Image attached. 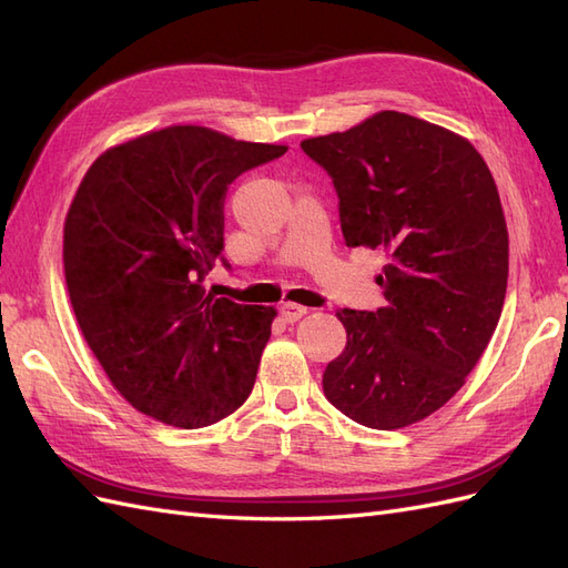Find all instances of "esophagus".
Instances as JSON below:
<instances>
[{"label":"esophagus","instance_id":"esophagus-1","mask_svg":"<svg viewBox=\"0 0 568 568\" xmlns=\"http://www.w3.org/2000/svg\"><path fill=\"white\" fill-rule=\"evenodd\" d=\"M305 313H307V307L298 305V303H282L280 305V315L284 322H298Z\"/></svg>","mask_w":568,"mask_h":568}]
</instances>
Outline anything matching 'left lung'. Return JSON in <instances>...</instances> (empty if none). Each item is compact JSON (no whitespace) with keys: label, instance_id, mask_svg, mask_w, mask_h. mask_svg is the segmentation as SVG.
I'll use <instances>...</instances> for the list:
<instances>
[{"label":"left lung","instance_id":"left-lung-1","mask_svg":"<svg viewBox=\"0 0 568 568\" xmlns=\"http://www.w3.org/2000/svg\"><path fill=\"white\" fill-rule=\"evenodd\" d=\"M329 173L348 246L386 253V307L348 311L346 348L324 395L353 422L393 432L462 388L503 313L509 236L500 194L469 140L422 118L382 111L303 140Z\"/></svg>","mask_w":568,"mask_h":568}]
</instances>
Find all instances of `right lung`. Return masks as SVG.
I'll return each instance as SVG.
<instances>
[{
  "mask_svg": "<svg viewBox=\"0 0 568 568\" xmlns=\"http://www.w3.org/2000/svg\"><path fill=\"white\" fill-rule=\"evenodd\" d=\"M284 153L173 125L104 151L84 173L63 225L68 296L134 409L201 428L251 395L277 311L215 298L201 282L225 248L230 184Z\"/></svg>",
  "mask_w": 568,
  "mask_h": 568,
  "instance_id": "add662e5",
  "label": "right lung"
}]
</instances>
